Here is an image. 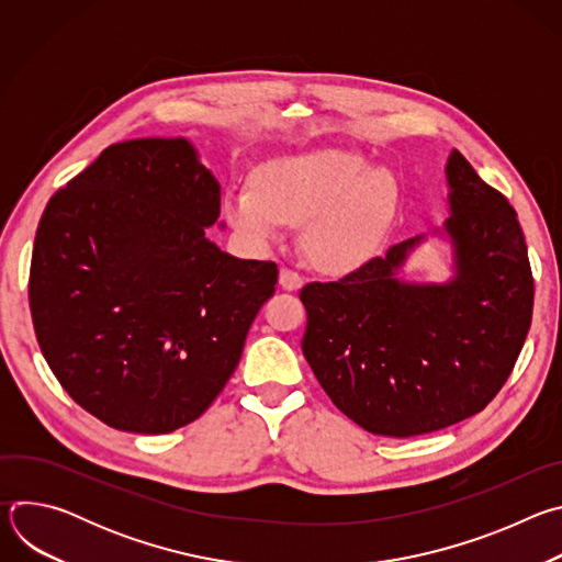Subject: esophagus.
I'll return each instance as SVG.
<instances>
[{
	"instance_id": "esophagus-1",
	"label": "esophagus",
	"mask_w": 562,
	"mask_h": 562,
	"mask_svg": "<svg viewBox=\"0 0 562 562\" xmlns=\"http://www.w3.org/2000/svg\"><path fill=\"white\" fill-rule=\"evenodd\" d=\"M278 284L284 289V291H297L302 286V278L291 271V269H280V276H278Z\"/></svg>"
}]
</instances>
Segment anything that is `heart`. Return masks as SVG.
Segmentation results:
<instances>
[{"label":"heart","instance_id":"obj_1","mask_svg":"<svg viewBox=\"0 0 562 562\" xmlns=\"http://www.w3.org/2000/svg\"><path fill=\"white\" fill-rule=\"evenodd\" d=\"M400 198L395 173L351 148L271 159L254 187L222 200L228 226L254 249L280 243L286 224H304L302 247L327 273L362 267L378 251Z\"/></svg>","mask_w":562,"mask_h":562}]
</instances>
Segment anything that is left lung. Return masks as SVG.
Here are the masks:
<instances>
[{
  "instance_id": "left-lung-1",
  "label": "left lung",
  "mask_w": 562,
  "mask_h": 562,
  "mask_svg": "<svg viewBox=\"0 0 562 562\" xmlns=\"http://www.w3.org/2000/svg\"><path fill=\"white\" fill-rule=\"evenodd\" d=\"M449 217L431 235L449 245V278L405 280L429 235L393 245L338 282L300 291L302 353L334 405L375 436L431 434L483 412L525 345L533 280L518 215L451 150Z\"/></svg>"
}]
</instances>
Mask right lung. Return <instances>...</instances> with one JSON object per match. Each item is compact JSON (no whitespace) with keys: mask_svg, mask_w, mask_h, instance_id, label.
Returning a JSON list of instances; mask_svg holds the SVG:
<instances>
[{"mask_svg":"<svg viewBox=\"0 0 562 562\" xmlns=\"http://www.w3.org/2000/svg\"><path fill=\"white\" fill-rule=\"evenodd\" d=\"M217 217L220 182L187 137L113 144L46 204L35 336L66 393L109 427L176 431L235 371L278 267L224 254L206 237Z\"/></svg>","mask_w":562,"mask_h":562,"instance_id":"right-lung-1","label":"right lung"}]
</instances>
